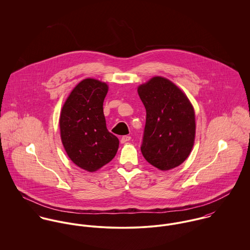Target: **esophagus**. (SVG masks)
I'll return each instance as SVG.
<instances>
[{
  "label": "esophagus",
  "instance_id": "34e87169",
  "mask_svg": "<svg viewBox=\"0 0 250 250\" xmlns=\"http://www.w3.org/2000/svg\"><path fill=\"white\" fill-rule=\"evenodd\" d=\"M130 140H131V137H130V136H123V137L121 138L120 142H121V143H127V142H129Z\"/></svg>",
  "mask_w": 250,
  "mask_h": 250
}]
</instances>
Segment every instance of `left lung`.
Returning a JSON list of instances; mask_svg holds the SVG:
<instances>
[{"label": "left lung", "instance_id": "8db88e82", "mask_svg": "<svg viewBox=\"0 0 250 250\" xmlns=\"http://www.w3.org/2000/svg\"><path fill=\"white\" fill-rule=\"evenodd\" d=\"M146 109L142 153L161 170L183 164L195 138L194 109L186 94L171 81L153 77L138 87Z\"/></svg>", "mask_w": 250, "mask_h": 250}]
</instances>
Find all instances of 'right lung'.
<instances>
[{"instance_id":"right-lung-1","label":"right lung","mask_w":250,"mask_h":250,"mask_svg":"<svg viewBox=\"0 0 250 250\" xmlns=\"http://www.w3.org/2000/svg\"><path fill=\"white\" fill-rule=\"evenodd\" d=\"M107 89L106 83L84 79L74 87L61 112L63 147L76 166L89 172L109 163L119 146L106 126L103 103Z\"/></svg>"}]
</instances>
